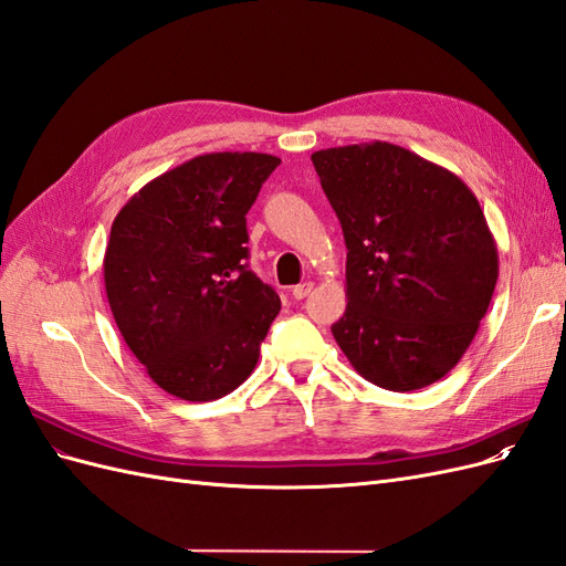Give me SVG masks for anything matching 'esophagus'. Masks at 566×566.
<instances>
[{"label":"esophagus","mask_w":566,"mask_h":566,"mask_svg":"<svg viewBox=\"0 0 566 566\" xmlns=\"http://www.w3.org/2000/svg\"><path fill=\"white\" fill-rule=\"evenodd\" d=\"M312 290H314V283H312V281L300 283V285H295V287H293V297H295V300H304V297H310Z\"/></svg>","instance_id":"esophagus-1"}]
</instances>
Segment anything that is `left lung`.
I'll return each mask as SVG.
<instances>
[{"mask_svg": "<svg viewBox=\"0 0 566 566\" xmlns=\"http://www.w3.org/2000/svg\"><path fill=\"white\" fill-rule=\"evenodd\" d=\"M347 245V310L333 335L373 385L441 380L484 318L499 250L470 188L387 142L312 156Z\"/></svg>", "mask_w": 566, "mask_h": 566, "instance_id": "1", "label": "left lung"}]
</instances>
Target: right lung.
<instances>
[{
  "instance_id": "right-lung-1",
  "label": "right lung",
  "mask_w": 566,
  "mask_h": 566,
  "mask_svg": "<svg viewBox=\"0 0 566 566\" xmlns=\"http://www.w3.org/2000/svg\"><path fill=\"white\" fill-rule=\"evenodd\" d=\"M279 165L266 153L198 156L146 184L113 221L111 312L172 397L221 399L256 366L281 300L248 266L245 214Z\"/></svg>"
}]
</instances>
